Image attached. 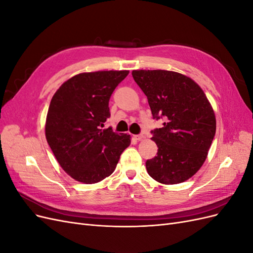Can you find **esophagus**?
I'll use <instances>...</instances> for the list:
<instances>
[{
	"label": "esophagus",
	"instance_id": "34e87169",
	"mask_svg": "<svg viewBox=\"0 0 253 253\" xmlns=\"http://www.w3.org/2000/svg\"><path fill=\"white\" fill-rule=\"evenodd\" d=\"M134 138H135L136 140H142V139L144 138V135H143V134H139V135H135V136H134Z\"/></svg>",
	"mask_w": 253,
	"mask_h": 253
}]
</instances>
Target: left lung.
<instances>
[{
	"mask_svg": "<svg viewBox=\"0 0 253 253\" xmlns=\"http://www.w3.org/2000/svg\"><path fill=\"white\" fill-rule=\"evenodd\" d=\"M148 97L153 118L163 127L151 132L157 156L145 163L153 179L165 185L188 180L201 169L216 131V119L204 90L187 76L170 71H133Z\"/></svg>",
	"mask_w": 253,
	"mask_h": 253,
	"instance_id": "8db88e82",
	"label": "left lung"
}]
</instances>
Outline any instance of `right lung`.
I'll use <instances>...</instances> for the list:
<instances>
[{
	"mask_svg": "<svg viewBox=\"0 0 253 253\" xmlns=\"http://www.w3.org/2000/svg\"><path fill=\"white\" fill-rule=\"evenodd\" d=\"M128 71L82 73L52 96L45 136L61 168L75 180L96 183L116 169L131 137L104 127L110 98Z\"/></svg>",
	"mask_w": 253,
	"mask_h": 253,
	"instance_id": "add662e5",
	"label": "right lung"
}]
</instances>
